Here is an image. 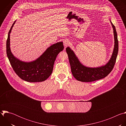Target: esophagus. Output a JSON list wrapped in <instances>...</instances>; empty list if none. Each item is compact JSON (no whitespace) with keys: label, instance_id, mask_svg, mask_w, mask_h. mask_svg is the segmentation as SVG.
I'll return each instance as SVG.
<instances>
[{"label":"esophagus","instance_id":"obj_1","mask_svg":"<svg viewBox=\"0 0 126 126\" xmlns=\"http://www.w3.org/2000/svg\"><path fill=\"white\" fill-rule=\"evenodd\" d=\"M63 44H64V45L65 47H66L67 46H69L70 44V41L69 40L67 39H66L64 40V42H63Z\"/></svg>","mask_w":126,"mask_h":126}]
</instances>
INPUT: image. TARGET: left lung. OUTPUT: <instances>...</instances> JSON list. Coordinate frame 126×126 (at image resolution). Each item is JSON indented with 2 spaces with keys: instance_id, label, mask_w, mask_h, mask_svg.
<instances>
[{
  "instance_id": "obj_1",
  "label": "left lung",
  "mask_w": 126,
  "mask_h": 126,
  "mask_svg": "<svg viewBox=\"0 0 126 126\" xmlns=\"http://www.w3.org/2000/svg\"><path fill=\"white\" fill-rule=\"evenodd\" d=\"M113 29L114 47L112 56L105 65L97 67H89L82 64L74 52L69 47L66 49L71 66V72L78 81L85 82H92L103 79L108 75L113 69L118 55L119 45L116 28L110 20Z\"/></svg>"
}]
</instances>
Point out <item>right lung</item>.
I'll return each mask as SVG.
<instances>
[{
    "label": "right lung",
    "mask_w": 126,
    "mask_h": 126,
    "mask_svg": "<svg viewBox=\"0 0 126 126\" xmlns=\"http://www.w3.org/2000/svg\"><path fill=\"white\" fill-rule=\"evenodd\" d=\"M16 21L8 32L6 41V53L10 64L16 74L22 80L29 82L44 81L52 74L55 59L64 49L63 42L52 44L34 61L24 62L20 60L14 56L10 47V35Z\"/></svg>",
    "instance_id": "add662e5"
}]
</instances>
